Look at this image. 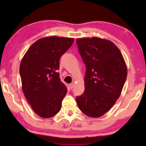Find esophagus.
<instances>
[{"label":"esophagus","mask_w":146,"mask_h":146,"mask_svg":"<svg viewBox=\"0 0 146 146\" xmlns=\"http://www.w3.org/2000/svg\"><path fill=\"white\" fill-rule=\"evenodd\" d=\"M73 86H74V85L73 84H70V86H69V88H70V89H73Z\"/></svg>","instance_id":"1"}]
</instances>
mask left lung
<instances>
[{"instance_id": "1", "label": "left lung", "mask_w": 146, "mask_h": 146, "mask_svg": "<svg viewBox=\"0 0 146 146\" xmlns=\"http://www.w3.org/2000/svg\"><path fill=\"white\" fill-rule=\"evenodd\" d=\"M76 44L86 66L84 92L76 97V103L84 114L100 117L120 97L127 78L126 64L111 41L93 36L77 38Z\"/></svg>"}]
</instances>
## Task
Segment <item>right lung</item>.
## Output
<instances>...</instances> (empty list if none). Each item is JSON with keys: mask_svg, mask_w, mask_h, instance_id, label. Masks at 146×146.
I'll list each match as a JSON object with an SVG mask.
<instances>
[{"mask_svg": "<svg viewBox=\"0 0 146 146\" xmlns=\"http://www.w3.org/2000/svg\"><path fill=\"white\" fill-rule=\"evenodd\" d=\"M73 42V38L56 36L40 38L22 59V89L31 108L41 117H53L60 111L68 90L57 72L59 60Z\"/></svg>", "mask_w": 146, "mask_h": 146, "instance_id": "1", "label": "right lung"}]
</instances>
